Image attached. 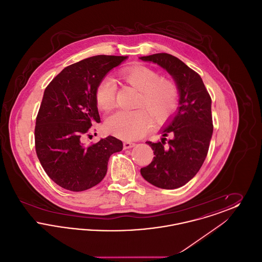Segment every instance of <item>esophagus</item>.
<instances>
[{"mask_svg": "<svg viewBox=\"0 0 262 262\" xmlns=\"http://www.w3.org/2000/svg\"><path fill=\"white\" fill-rule=\"evenodd\" d=\"M123 145H124V149H128V148L134 147L136 144L134 142H130V141H125Z\"/></svg>", "mask_w": 262, "mask_h": 262, "instance_id": "obj_1", "label": "esophagus"}]
</instances>
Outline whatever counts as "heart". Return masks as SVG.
I'll list each match as a JSON object with an SVG mask.
<instances>
[{"label": "heart", "instance_id": "1", "mask_svg": "<svg viewBox=\"0 0 262 262\" xmlns=\"http://www.w3.org/2000/svg\"><path fill=\"white\" fill-rule=\"evenodd\" d=\"M121 77L139 92L135 111H118L110 115L104 123L107 134L124 139L134 140L143 137L150 128L152 121L164 124L176 112L179 104V89L173 80L144 66L124 69ZM94 98L101 111L112 109L116 100V86L108 77L100 80L95 88Z\"/></svg>", "mask_w": 262, "mask_h": 262}]
</instances>
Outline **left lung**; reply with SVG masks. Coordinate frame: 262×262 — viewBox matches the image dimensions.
I'll list each match as a JSON object with an SVG mask.
<instances>
[{
  "mask_svg": "<svg viewBox=\"0 0 262 262\" xmlns=\"http://www.w3.org/2000/svg\"><path fill=\"white\" fill-rule=\"evenodd\" d=\"M140 60L165 69L173 76L180 93V107L161 130V141L146 142L155 156L148 166L140 169V174L155 187H183L200 171L208 152L213 133L211 97L200 75L174 56L158 53ZM168 135L171 138L166 143Z\"/></svg>",
  "mask_w": 262,
  "mask_h": 262,
  "instance_id": "1",
  "label": "left lung"
}]
</instances>
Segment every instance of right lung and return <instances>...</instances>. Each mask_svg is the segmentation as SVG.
Returning a JSON list of instances; mask_svg holds the SVG:
<instances>
[{"instance_id": "add662e5", "label": "right lung", "mask_w": 262, "mask_h": 262, "mask_svg": "<svg viewBox=\"0 0 262 262\" xmlns=\"http://www.w3.org/2000/svg\"><path fill=\"white\" fill-rule=\"evenodd\" d=\"M127 57L98 55L64 68L44 91L34 130L35 150L44 171L72 191L91 188L104 179L113 153L123 142L109 137L85 146L93 123H100L94 92L113 68Z\"/></svg>"}]
</instances>
